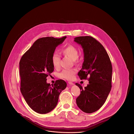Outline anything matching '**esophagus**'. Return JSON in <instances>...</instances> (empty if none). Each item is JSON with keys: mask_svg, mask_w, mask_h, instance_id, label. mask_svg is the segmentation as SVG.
I'll use <instances>...</instances> for the list:
<instances>
[{"mask_svg": "<svg viewBox=\"0 0 134 134\" xmlns=\"http://www.w3.org/2000/svg\"><path fill=\"white\" fill-rule=\"evenodd\" d=\"M68 84H70V85H73L74 84V83L72 82H68Z\"/></svg>", "mask_w": 134, "mask_h": 134, "instance_id": "1", "label": "esophagus"}]
</instances>
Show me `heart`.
<instances>
[{
  "instance_id": "obj_1",
  "label": "heart",
  "mask_w": 134,
  "mask_h": 134,
  "mask_svg": "<svg viewBox=\"0 0 134 134\" xmlns=\"http://www.w3.org/2000/svg\"><path fill=\"white\" fill-rule=\"evenodd\" d=\"M61 52L64 56L69 58L75 62H76V59L78 57V51L74 46L69 45L63 49ZM52 62L53 66L55 68H58L60 63L59 55L57 54H53L52 57ZM76 72V70L75 69H64L59 74V77L66 80H71L73 79Z\"/></svg>"
}]
</instances>
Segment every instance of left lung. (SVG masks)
Returning a JSON list of instances; mask_svg holds the SVG:
<instances>
[{
	"label": "left lung",
	"mask_w": 134,
	"mask_h": 134,
	"mask_svg": "<svg viewBox=\"0 0 134 134\" xmlns=\"http://www.w3.org/2000/svg\"><path fill=\"white\" fill-rule=\"evenodd\" d=\"M74 41L81 45L84 53V62L78 75L81 80L89 76V84L84 88L75 84L81 91L76 102L82 111L90 114L98 110L107 99L111 87L112 65L105 49L95 38L82 36Z\"/></svg>",
	"instance_id": "left-lung-1"
}]
</instances>
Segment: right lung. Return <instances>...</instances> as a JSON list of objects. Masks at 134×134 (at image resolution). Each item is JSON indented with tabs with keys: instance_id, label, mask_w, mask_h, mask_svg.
Returning a JSON list of instances; mask_svg holds the SVG:
<instances>
[{
	"instance_id": "right-lung-1",
	"label": "right lung",
	"mask_w": 134,
	"mask_h": 134,
	"mask_svg": "<svg viewBox=\"0 0 134 134\" xmlns=\"http://www.w3.org/2000/svg\"><path fill=\"white\" fill-rule=\"evenodd\" d=\"M66 38H38L20 59V91L29 106L38 114H47L55 108L60 93L67 86L62 79L54 84L47 82V77L54 71L52 56Z\"/></svg>"
}]
</instances>
